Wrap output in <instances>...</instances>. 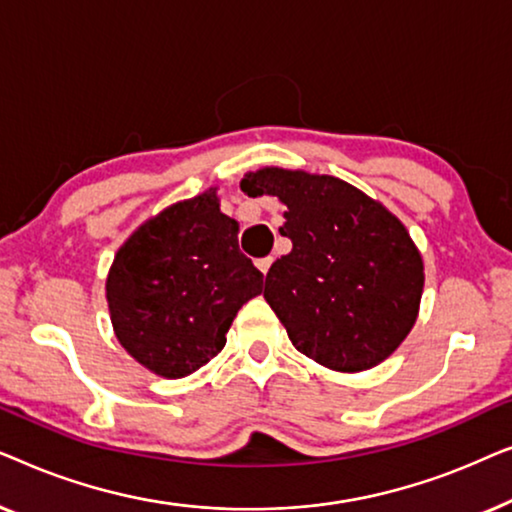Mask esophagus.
I'll return each mask as SVG.
<instances>
[{
    "mask_svg": "<svg viewBox=\"0 0 512 512\" xmlns=\"http://www.w3.org/2000/svg\"><path fill=\"white\" fill-rule=\"evenodd\" d=\"M270 265H272V256H265V258H258L256 261V268L263 272V275H268V270H270Z\"/></svg>",
    "mask_w": 512,
    "mask_h": 512,
    "instance_id": "obj_1",
    "label": "esophagus"
}]
</instances>
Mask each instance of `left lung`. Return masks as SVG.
Wrapping results in <instances>:
<instances>
[{"instance_id": "left-lung-1", "label": "left lung", "mask_w": 512, "mask_h": 512, "mask_svg": "<svg viewBox=\"0 0 512 512\" xmlns=\"http://www.w3.org/2000/svg\"><path fill=\"white\" fill-rule=\"evenodd\" d=\"M242 191L286 205L291 254L277 258L263 296L298 352L356 373L387 359L417 319L422 256L380 202L335 177L265 167Z\"/></svg>"}]
</instances>
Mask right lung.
Instances as JSON below:
<instances>
[{"instance_id":"1","label":"right lung","mask_w":512,"mask_h":512,"mask_svg":"<svg viewBox=\"0 0 512 512\" xmlns=\"http://www.w3.org/2000/svg\"><path fill=\"white\" fill-rule=\"evenodd\" d=\"M263 275L237 247V221L216 191L167 207L118 249L107 277L116 338L160 377H186L226 345Z\"/></svg>"}]
</instances>
